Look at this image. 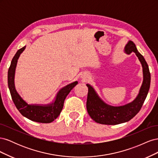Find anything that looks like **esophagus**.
Returning a JSON list of instances; mask_svg holds the SVG:
<instances>
[{
	"mask_svg": "<svg viewBox=\"0 0 158 158\" xmlns=\"http://www.w3.org/2000/svg\"><path fill=\"white\" fill-rule=\"evenodd\" d=\"M87 78H88V76H85V77L84 78V80H85H85H86Z\"/></svg>",
	"mask_w": 158,
	"mask_h": 158,
	"instance_id": "obj_1",
	"label": "esophagus"
}]
</instances>
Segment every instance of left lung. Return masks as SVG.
Masks as SVG:
<instances>
[{"mask_svg":"<svg viewBox=\"0 0 158 158\" xmlns=\"http://www.w3.org/2000/svg\"><path fill=\"white\" fill-rule=\"evenodd\" d=\"M125 52L130 54L135 52L142 66L143 82L139 93L131 103L121 106H112L105 103L99 98L94 88L87 84L88 88L86 107L89 115L94 121L103 125H114L130 121L140 111L150 86L151 76L146 60L132 41H128L125 47Z\"/></svg>","mask_w":158,"mask_h":158,"instance_id":"1","label":"left lung"}]
</instances>
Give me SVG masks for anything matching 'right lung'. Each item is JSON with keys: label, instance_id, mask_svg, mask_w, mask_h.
<instances>
[{"label": "right lung", "instance_id": "add662e5", "mask_svg": "<svg viewBox=\"0 0 158 158\" xmlns=\"http://www.w3.org/2000/svg\"><path fill=\"white\" fill-rule=\"evenodd\" d=\"M26 47L24 46L19 49L11 61L10 66L8 71V88L14 103L23 117L32 121L49 123L59 117L63 108L64 102L66 96L70 93L71 89H73L75 85H77L78 82L75 81L61 88L56 94L54 101L52 103L46 105L28 104L18 93L14 84V76H15L18 60L22 52L25 50Z\"/></svg>", "mask_w": 158, "mask_h": 158}]
</instances>
